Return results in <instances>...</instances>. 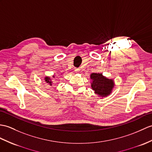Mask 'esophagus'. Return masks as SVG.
Returning <instances> with one entry per match:
<instances>
[{"mask_svg":"<svg viewBox=\"0 0 152 152\" xmlns=\"http://www.w3.org/2000/svg\"><path fill=\"white\" fill-rule=\"evenodd\" d=\"M75 72H80V69H78V68H76V69H75Z\"/></svg>","mask_w":152,"mask_h":152,"instance_id":"obj_1","label":"esophagus"}]
</instances>
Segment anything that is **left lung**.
<instances>
[{"instance_id":"left-lung-1","label":"left lung","mask_w":152,"mask_h":152,"mask_svg":"<svg viewBox=\"0 0 152 152\" xmlns=\"http://www.w3.org/2000/svg\"><path fill=\"white\" fill-rule=\"evenodd\" d=\"M91 78L93 80L91 87L96 94L104 97L110 94L114 86L112 80L106 78L100 73H93L91 75Z\"/></svg>"}]
</instances>
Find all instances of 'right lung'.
Here are the masks:
<instances>
[{
    "mask_svg": "<svg viewBox=\"0 0 152 152\" xmlns=\"http://www.w3.org/2000/svg\"><path fill=\"white\" fill-rule=\"evenodd\" d=\"M45 80L46 81V82L48 83H50V85H51L52 82H51V80H50V77H46Z\"/></svg>",
    "mask_w": 152,
    "mask_h": 152,
    "instance_id": "add662e5",
    "label": "right lung"
}]
</instances>
